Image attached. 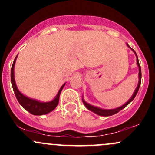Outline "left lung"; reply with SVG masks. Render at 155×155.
<instances>
[{"label":"left lung","instance_id":"obj_1","mask_svg":"<svg viewBox=\"0 0 155 155\" xmlns=\"http://www.w3.org/2000/svg\"><path fill=\"white\" fill-rule=\"evenodd\" d=\"M127 46L130 48L131 50H132L133 51H134V53H135L136 56H137V66L139 67V82H138V85H137V87H136L135 91H134V94H133L132 97H131L130 98L129 101H127V102L126 103V104H124V105H122L121 107H119L118 108H115V109H101V108H99V107H94V106H92L91 105V104H87V102H85V100L82 98V102H83L84 105L86 107V108L88 110L91 111V112H94V113H96L97 115H101V116H111V115H115V114L118 113L119 111L122 110L123 109H124L128 105V104H130V103L131 102V101H133V100L135 98L136 95H137V92H138L139 91V88H140V84H141V78H142V73H141V68H140V63H139V60H138V57H137V53L135 52V51H134V49H133L132 48H130V46H129V45L127 43Z\"/></svg>","mask_w":155,"mask_h":155}]
</instances>
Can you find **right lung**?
Returning <instances> with one entry per match:
<instances>
[{
  "instance_id": "right-lung-1",
  "label": "right lung",
  "mask_w": 155,
  "mask_h": 155,
  "mask_svg": "<svg viewBox=\"0 0 155 155\" xmlns=\"http://www.w3.org/2000/svg\"><path fill=\"white\" fill-rule=\"evenodd\" d=\"M17 56L15 57L13 64H12V68H11V82H12V88H13L15 97H16L17 101H18V103H19L21 107L24 108V109H25L28 112H29L32 115H43L49 113L50 112L54 110L58 106V104L61 92L62 89L64 88L66 83H64L61 87L60 90H59L58 93L57 94L55 97L52 101H48V102H41V101L31 99V98L25 96L23 94H21L19 91V90L17 87L16 84H15V78H14V67H15Z\"/></svg>"
}]
</instances>
